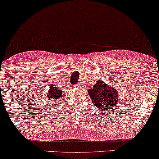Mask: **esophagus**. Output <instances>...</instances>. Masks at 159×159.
<instances>
[{
	"mask_svg": "<svg viewBox=\"0 0 159 159\" xmlns=\"http://www.w3.org/2000/svg\"><path fill=\"white\" fill-rule=\"evenodd\" d=\"M80 85H81V84H80V83H79V84H77V86H79V87H80Z\"/></svg>",
	"mask_w": 159,
	"mask_h": 159,
	"instance_id": "esophagus-1",
	"label": "esophagus"
}]
</instances>
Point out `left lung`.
I'll list each match as a JSON object with an SVG mask.
<instances>
[{"mask_svg": "<svg viewBox=\"0 0 159 159\" xmlns=\"http://www.w3.org/2000/svg\"><path fill=\"white\" fill-rule=\"evenodd\" d=\"M88 94L94 105L103 111H108L114 107L118 103L117 91L114 88L103 83L102 80H98L93 88L89 89Z\"/></svg>", "mask_w": 159, "mask_h": 159, "instance_id": "8db88e82", "label": "left lung"}]
</instances>
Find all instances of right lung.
Returning a JSON list of instances; mask_svg holds the SVG:
<instances>
[{
  "label": "right lung",
  "mask_w": 159,
  "mask_h": 159,
  "mask_svg": "<svg viewBox=\"0 0 159 159\" xmlns=\"http://www.w3.org/2000/svg\"><path fill=\"white\" fill-rule=\"evenodd\" d=\"M62 90H58L56 87H54V84H52L51 89L49 90V93L48 94V98L49 101H59L61 97Z\"/></svg>",
  "instance_id": "obj_1"
}]
</instances>
